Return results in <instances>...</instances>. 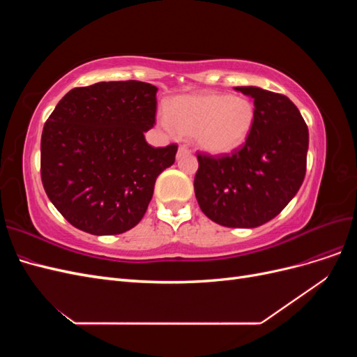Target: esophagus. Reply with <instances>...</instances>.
Listing matches in <instances>:
<instances>
[{
  "instance_id": "34e87169",
  "label": "esophagus",
  "mask_w": 357,
  "mask_h": 357,
  "mask_svg": "<svg viewBox=\"0 0 357 357\" xmlns=\"http://www.w3.org/2000/svg\"><path fill=\"white\" fill-rule=\"evenodd\" d=\"M189 149L186 146H180L178 147V155H189Z\"/></svg>"
}]
</instances>
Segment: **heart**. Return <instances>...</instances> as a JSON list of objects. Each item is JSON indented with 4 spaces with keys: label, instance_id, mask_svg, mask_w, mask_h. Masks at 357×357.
<instances>
[{
    "label": "heart",
    "instance_id": "1",
    "mask_svg": "<svg viewBox=\"0 0 357 357\" xmlns=\"http://www.w3.org/2000/svg\"><path fill=\"white\" fill-rule=\"evenodd\" d=\"M255 116L253 102L244 96L202 91L172 98L158 122L169 134L190 135L205 153L225 155L245 143Z\"/></svg>",
    "mask_w": 357,
    "mask_h": 357
}]
</instances>
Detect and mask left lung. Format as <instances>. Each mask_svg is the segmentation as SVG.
<instances>
[{
	"label": "left lung",
	"instance_id": "obj_1",
	"mask_svg": "<svg viewBox=\"0 0 357 357\" xmlns=\"http://www.w3.org/2000/svg\"><path fill=\"white\" fill-rule=\"evenodd\" d=\"M253 98L255 123L231 156L198 155L195 197L202 213L228 228H257L282 211L305 177L308 128L287 96L257 86L234 88Z\"/></svg>",
	"mask_w": 357,
	"mask_h": 357
}]
</instances>
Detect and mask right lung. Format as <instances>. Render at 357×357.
<instances>
[{
  "label": "right lung",
  "mask_w": 357,
  "mask_h": 357,
  "mask_svg": "<svg viewBox=\"0 0 357 357\" xmlns=\"http://www.w3.org/2000/svg\"><path fill=\"white\" fill-rule=\"evenodd\" d=\"M158 88L100 82L71 89L41 135V180L49 199L75 228L123 234L143 219L155 181L174 164L177 146L152 147Z\"/></svg>",
  "instance_id": "1"
}]
</instances>
